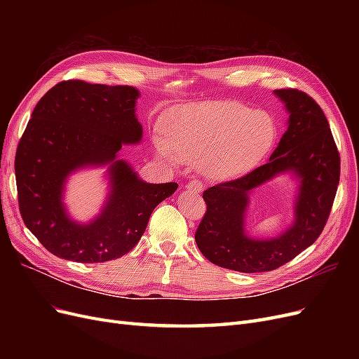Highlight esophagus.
Returning a JSON list of instances; mask_svg holds the SVG:
<instances>
[{
    "label": "esophagus",
    "instance_id": "34e87169",
    "mask_svg": "<svg viewBox=\"0 0 359 359\" xmlns=\"http://www.w3.org/2000/svg\"><path fill=\"white\" fill-rule=\"evenodd\" d=\"M189 190L191 191H196V193H201L203 190V184L199 181V180H191L190 182H187L186 186Z\"/></svg>",
    "mask_w": 359,
    "mask_h": 359
}]
</instances>
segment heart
Segmentation results:
<instances>
[{"mask_svg":"<svg viewBox=\"0 0 359 359\" xmlns=\"http://www.w3.org/2000/svg\"><path fill=\"white\" fill-rule=\"evenodd\" d=\"M273 140L274 123L266 112L236 102H206L182 107L166 119L158 153L226 180L253 168Z\"/></svg>","mask_w":359,"mask_h":359,"instance_id":"b5f03b06","label":"heart"}]
</instances>
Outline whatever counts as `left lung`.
<instances>
[{"label": "left lung", "instance_id": "8db88e82", "mask_svg": "<svg viewBox=\"0 0 359 359\" xmlns=\"http://www.w3.org/2000/svg\"><path fill=\"white\" fill-rule=\"evenodd\" d=\"M286 103L289 127L265 165L203 191L206 211L194 240L210 262L240 273H266L287 264L318 240L328 222L340 181V154L320 106L297 88L276 90ZM302 178L296 223L274 241L243 233L246 193L277 172Z\"/></svg>", "mask_w": 359, "mask_h": 359}]
</instances>
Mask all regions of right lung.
Instances as JSON below:
<instances>
[{
  "mask_svg": "<svg viewBox=\"0 0 359 359\" xmlns=\"http://www.w3.org/2000/svg\"><path fill=\"white\" fill-rule=\"evenodd\" d=\"M137 95L133 86L70 79L52 86L32 111L15 157L18 202L25 226L52 255L81 264L124 256L144 235L156 206L178 189L177 182H144L118 160L111 199L99 219L81 226L64 212L62 182L73 169L112 161L123 144L142 137Z\"/></svg>",
  "mask_w": 359,
  "mask_h": 359,
  "instance_id": "obj_1",
  "label": "right lung"
}]
</instances>
